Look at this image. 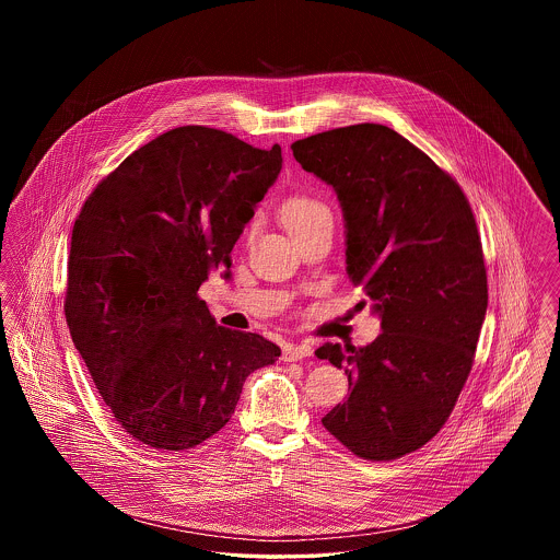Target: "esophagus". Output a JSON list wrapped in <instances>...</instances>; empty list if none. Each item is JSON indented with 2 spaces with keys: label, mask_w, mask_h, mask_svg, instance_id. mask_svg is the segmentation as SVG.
Returning <instances> with one entry per match:
<instances>
[{
  "label": "esophagus",
  "mask_w": 560,
  "mask_h": 560,
  "mask_svg": "<svg viewBox=\"0 0 560 560\" xmlns=\"http://www.w3.org/2000/svg\"><path fill=\"white\" fill-rule=\"evenodd\" d=\"M313 357V348L308 345H290L283 350V361H302Z\"/></svg>",
  "instance_id": "1"
}]
</instances>
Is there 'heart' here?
I'll return each instance as SVG.
<instances>
[{"instance_id": "b5f03b06", "label": "heart", "mask_w": 560, "mask_h": 560, "mask_svg": "<svg viewBox=\"0 0 560 560\" xmlns=\"http://www.w3.org/2000/svg\"><path fill=\"white\" fill-rule=\"evenodd\" d=\"M325 215H331L329 210L317 201L313 197H304V195H298L292 197L283 203L281 208V218H283V224L288 226V231L293 233L298 229H304L308 224H313L315 220L325 218Z\"/></svg>"}]
</instances>
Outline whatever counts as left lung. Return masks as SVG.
<instances>
[{
	"label": "left lung",
	"mask_w": 560,
	"mask_h": 560,
	"mask_svg": "<svg viewBox=\"0 0 560 560\" xmlns=\"http://www.w3.org/2000/svg\"><path fill=\"white\" fill-rule=\"evenodd\" d=\"M292 151L336 190L348 279L382 319L368 347L315 350L345 368L350 390L320 422L363 459H397L443 428L472 370L487 313L475 213L447 172L386 126L315 133Z\"/></svg>",
	"instance_id": "1"
}]
</instances>
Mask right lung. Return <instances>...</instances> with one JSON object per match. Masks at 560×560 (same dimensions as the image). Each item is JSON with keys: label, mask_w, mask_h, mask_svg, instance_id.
<instances>
[{"label": "right lung", "mask_w": 560, "mask_h": 560, "mask_svg": "<svg viewBox=\"0 0 560 560\" xmlns=\"http://www.w3.org/2000/svg\"><path fill=\"white\" fill-rule=\"evenodd\" d=\"M281 147L183 126L133 151L73 226L65 315L113 418L136 441L185 452L235 413L245 377L281 348L215 325L197 292L281 172Z\"/></svg>", "instance_id": "obj_1"}]
</instances>
